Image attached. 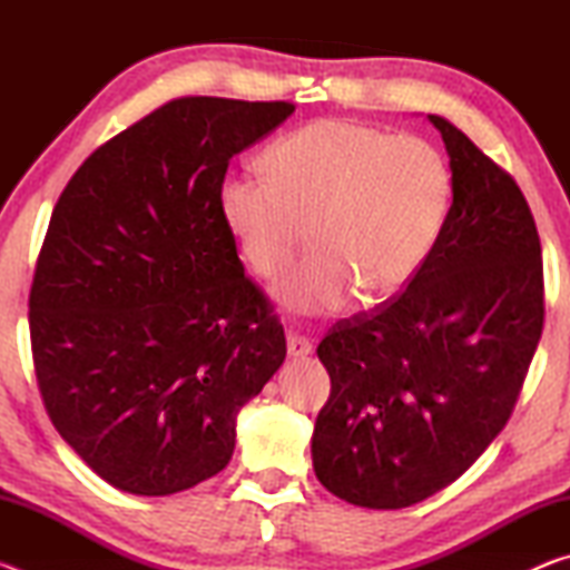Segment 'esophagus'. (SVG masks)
<instances>
[{
    "instance_id": "esophagus-1",
    "label": "esophagus",
    "mask_w": 570,
    "mask_h": 570,
    "mask_svg": "<svg viewBox=\"0 0 570 570\" xmlns=\"http://www.w3.org/2000/svg\"><path fill=\"white\" fill-rule=\"evenodd\" d=\"M286 346H288V354H292V356H306L308 352H312V342H308L306 336H302V334H288Z\"/></svg>"
}]
</instances>
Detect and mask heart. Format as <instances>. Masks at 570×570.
<instances>
[{
  "label": "heart",
  "instance_id": "1",
  "mask_svg": "<svg viewBox=\"0 0 570 570\" xmlns=\"http://www.w3.org/2000/svg\"><path fill=\"white\" fill-rule=\"evenodd\" d=\"M264 160L268 176L224 180L220 216L240 256L266 278L292 264L312 228L316 248L276 284L292 312H334L354 286L366 298L397 294L445 228L450 166L417 135L324 118L286 132Z\"/></svg>",
  "mask_w": 570,
  "mask_h": 570
}]
</instances>
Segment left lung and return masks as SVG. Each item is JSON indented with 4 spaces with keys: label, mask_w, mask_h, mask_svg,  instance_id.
Instances as JSON below:
<instances>
[{
    "label": "left lung",
    "mask_w": 570,
    "mask_h": 570,
    "mask_svg": "<svg viewBox=\"0 0 570 570\" xmlns=\"http://www.w3.org/2000/svg\"><path fill=\"white\" fill-rule=\"evenodd\" d=\"M452 206L404 292L320 342L332 394L314 424L322 485L397 510L448 488L513 414L543 332V256L508 170L440 115Z\"/></svg>",
    "instance_id": "obj_1"
}]
</instances>
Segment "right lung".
Wrapping results in <instances>:
<instances>
[{
    "mask_svg": "<svg viewBox=\"0 0 570 570\" xmlns=\"http://www.w3.org/2000/svg\"><path fill=\"white\" fill-rule=\"evenodd\" d=\"M292 112L176 98L95 150L57 200L30 288L37 387L112 488L170 495L214 478L238 410L284 362L218 196L230 158Z\"/></svg>",
    "mask_w": 570,
    "mask_h": 570,
    "instance_id": "obj_1",
    "label": "right lung"
}]
</instances>
